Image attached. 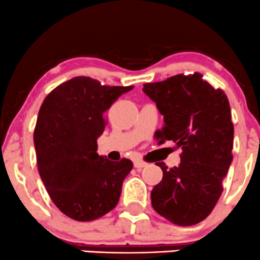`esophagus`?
I'll return each instance as SVG.
<instances>
[{
  "label": "esophagus",
  "instance_id": "obj_1",
  "mask_svg": "<svg viewBox=\"0 0 260 260\" xmlns=\"http://www.w3.org/2000/svg\"><path fill=\"white\" fill-rule=\"evenodd\" d=\"M145 165H147V162L143 160H139V159L135 160V168H137V169H142V168H144Z\"/></svg>",
  "mask_w": 260,
  "mask_h": 260
}]
</instances>
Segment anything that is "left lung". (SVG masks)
<instances>
[{
  "label": "left lung",
  "instance_id": "8db88e82",
  "mask_svg": "<svg viewBox=\"0 0 260 260\" xmlns=\"http://www.w3.org/2000/svg\"><path fill=\"white\" fill-rule=\"evenodd\" d=\"M143 91L164 116V124L154 133L156 141H173L182 149L179 167L156 164L162 178L150 192L152 206L174 224L193 226L216 206L232 162L230 102L200 73L144 84Z\"/></svg>",
  "mask_w": 260,
  "mask_h": 260
}]
</instances>
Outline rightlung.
<instances>
[{"label":"right lung","instance_id":"add662e5","mask_svg":"<svg viewBox=\"0 0 260 260\" xmlns=\"http://www.w3.org/2000/svg\"><path fill=\"white\" fill-rule=\"evenodd\" d=\"M133 86H106L75 76L50 91L34 128L37 165L51 201L68 217L98 219L118 204L129 159L110 161L98 154L106 111Z\"/></svg>","mask_w":260,"mask_h":260}]
</instances>
